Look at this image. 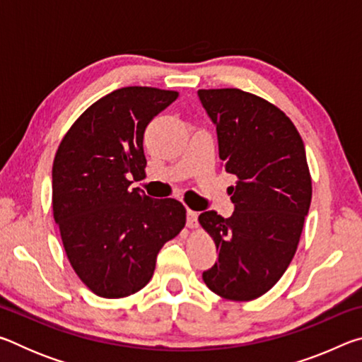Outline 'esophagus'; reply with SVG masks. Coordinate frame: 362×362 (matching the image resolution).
Instances as JSON below:
<instances>
[{"instance_id":"esophagus-1","label":"esophagus","mask_w":362,"mask_h":362,"mask_svg":"<svg viewBox=\"0 0 362 362\" xmlns=\"http://www.w3.org/2000/svg\"><path fill=\"white\" fill-rule=\"evenodd\" d=\"M187 226L188 228H196L198 226V212L187 209Z\"/></svg>"}]
</instances>
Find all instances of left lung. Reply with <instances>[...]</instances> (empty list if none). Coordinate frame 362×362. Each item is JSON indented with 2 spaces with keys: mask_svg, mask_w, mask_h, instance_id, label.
Listing matches in <instances>:
<instances>
[{
  "mask_svg": "<svg viewBox=\"0 0 362 362\" xmlns=\"http://www.w3.org/2000/svg\"><path fill=\"white\" fill-rule=\"evenodd\" d=\"M216 124L218 156L228 174L235 212L199 216L218 250L203 279L217 296L246 302L278 283L296 254L311 203L305 145L273 103L241 89H199Z\"/></svg>",
  "mask_w": 362,
  "mask_h": 362,
  "instance_id": "left-lung-1",
  "label": "left lung"
}]
</instances>
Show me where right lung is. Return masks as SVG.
Instances as JSON below:
<instances>
[{
	"instance_id": "right-lung-1",
	"label": "right lung",
	"mask_w": 362,
	"mask_h": 362,
	"mask_svg": "<svg viewBox=\"0 0 362 362\" xmlns=\"http://www.w3.org/2000/svg\"><path fill=\"white\" fill-rule=\"evenodd\" d=\"M177 97L142 86L116 89L79 116L54 158V220L73 269L100 297H127L148 284L158 252L185 226L180 201L129 187L131 177H145L146 126Z\"/></svg>"
}]
</instances>
